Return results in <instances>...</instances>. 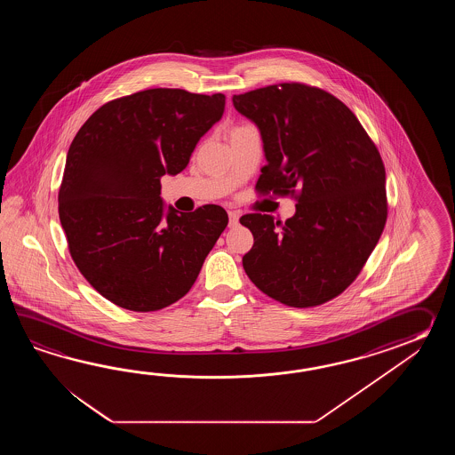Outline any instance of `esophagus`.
I'll return each instance as SVG.
<instances>
[{
    "mask_svg": "<svg viewBox=\"0 0 455 455\" xmlns=\"http://www.w3.org/2000/svg\"><path fill=\"white\" fill-rule=\"evenodd\" d=\"M229 226H237V223H239V213H235V212H229Z\"/></svg>",
    "mask_w": 455,
    "mask_h": 455,
    "instance_id": "obj_1",
    "label": "esophagus"
}]
</instances>
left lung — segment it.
Returning a JSON list of instances; mask_svg holds the SVG:
<instances>
[{
  "label": "left lung",
  "instance_id": "left-lung-1",
  "mask_svg": "<svg viewBox=\"0 0 455 455\" xmlns=\"http://www.w3.org/2000/svg\"><path fill=\"white\" fill-rule=\"evenodd\" d=\"M260 130L268 164L257 194L294 198L284 223L243 214L253 234L242 265L251 283L290 307H314L358 278L387 221L386 167L374 141L339 99L304 83L232 97Z\"/></svg>",
  "mask_w": 455,
  "mask_h": 455
}]
</instances>
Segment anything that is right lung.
I'll return each instance as SVG.
<instances>
[{"instance_id":"right-lung-1","label":"right lung","mask_w":455,"mask_h":455,"mask_svg":"<svg viewBox=\"0 0 455 455\" xmlns=\"http://www.w3.org/2000/svg\"><path fill=\"white\" fill-rule=\"evenodd\" d=\"M226 97L156 87L99 107L69 146L59 192L69 255L118 307L151 312L184 298L228 226L204 204L164 216L161 177L182 172Z\"/></svg>"}]
</instances>
